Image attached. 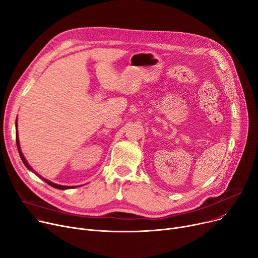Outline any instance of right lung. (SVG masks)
<instances>
[{"mask_svg":"<svg viewBox=\"0 0 258 258\" xmlns=\"http://www.w3.org/2000/svg\"><path fill=\"white\" fill-rule=\"evenodd\" d=\"M17 127H18V125H17ZM15 136H17V146H18V150H19V153H20V156H21V159L23 160V162H24V164L27 166V168L30 170V171H32L33 173H35L37 176H39L32 168L31 166L29 165V163L27 162V160L25 159V157H24V155H23V153L21 152V148H20V142H19V134H18V128H17V134H15ZM43 181H45V182H47L49 185H51V186H53V187H55V188H58V189H68V188H73V186H64V185H59V184H56V183H53V182H51V181H49V180H47V179H44V178H42L41 176H39Z\"/></svg>","mask_w":258,"mask_h":258,"instance_id":"obj_1","label":"right lung"}]
</instances>
